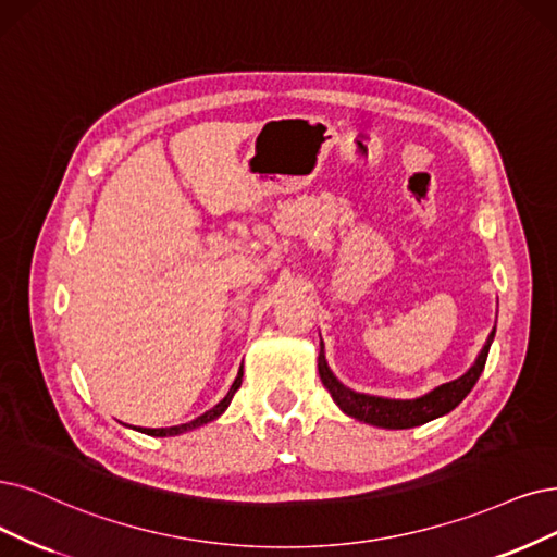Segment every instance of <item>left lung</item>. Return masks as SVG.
<instances>
[{"instance_id": "obj_1", "label": "left lung", "mask_w": 557, "mask_h": 557, "mask_svg": "<svg viewBox=\"0 0 557 557\" xmlns=\"http://www.w3.org/2000/svg\"><path fill=\"white\" fill-rule=\"evenodd\" d=\"M496 337V327H493L486 344L482 346L480 356L475 362L470 364L468 372L455 381L443 383L429 393L413 397V399H389V397H376V395H364L356 393V389L346 387L335 374L333 369L327 367L325 360V348L321 342V354H319V376L323 385L331 393L333 401L339 406L342 413L348 418H354L358 422L372 424V426H383V429H410V426H420L426 424L436 418L447 416L449 410H455L466 397L472 387H475L480 374L484 372L486 356L491 342Z\"/></svg>"}]
</instances>
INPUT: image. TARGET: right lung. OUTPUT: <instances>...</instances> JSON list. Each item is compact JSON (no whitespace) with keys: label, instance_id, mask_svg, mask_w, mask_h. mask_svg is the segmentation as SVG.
<instances>
[{"label":"right lung","instance_id":"add662e5","mask_svg":"<svg viewBox=\"0 0 557 557\" xmlns=\"http://www.w3.org/2000/svg\"><path fill=\"white\" fill-rule=\"evenodd\" d=\"M240 381H243V367H240V372H238L236 381L232 383L230 393L224 395V399H222L220 404H215L211 410H206L203 416L195 418L193 422L176 424V426H162V429H141V426H137V431H141V434H147V436H158V438H164V436H178V434H185V431H193V429H199V426H203V424H209V422L218 420V418L224 413L226 408H230V404H232V399H234V395H236V389L240 387ZM133 429H135V426H133Z\"/></svg>","mask_w":557,"mask_h":557}]
</instances>
